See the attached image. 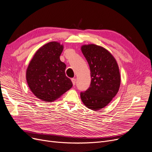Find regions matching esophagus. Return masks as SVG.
I'll return each instance as SVG.
<instances>
[{
	"instance_id": "1",
	"label": "esophagus",
	"mask_w": 152,
	"mask_h": 152,
	"mask_svg": "<svg viewBox=\"0 0 152 152\" xmlns=\"http://www.w3.org/2000/svg\"><path fill=\"white\" fill-rule=\"evenodd\" d=\"M71 81H72V85L75 86L76 85V79H75V78H72Z\"/></svg>"
}]
</instances>
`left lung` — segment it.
<instances>
[{
	"mask_svg": "<svg viewBox=\"0 0 152 152\" xmlns=\"http://www.w3.org/2000/svg\"><path fill=\"white\" fill-rule=\"evenodd\" d=\"M81 51L91 72V85L81 92L83 103L92 110H99L108 104L118 92L120 86L119 67L108 50L93 44L83 45Z\"/></svg>",
	"mask_w": 152,
	"mask_h": 152,
	"instance_id": "8db88e82",
	"label": "left lung"
}]
</instances>
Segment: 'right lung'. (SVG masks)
I'll use <instances>...</instances> for the list:
<instances>
[{"mask_svg": "<svg viewBox=\"0 0 152 152\" xmlns=\"http://www.w3.org/2000/svg\"><path fill=\"white\" fill-rule=\"evenodd\" d=\"M63 46L50 42L39 48L26 71V80L35 96L52 102L68 91L72 83L65 74L66 65L60 60Z\"/></svg>", "mask_w": 152, "mask_h": 152, "instance_id": "obj_1", "label": "right lung"}]
</instances>
